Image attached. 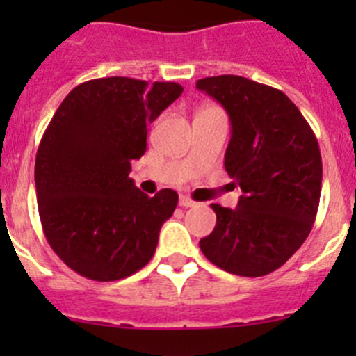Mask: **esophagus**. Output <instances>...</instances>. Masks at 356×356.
<instances>
[{
    "instance_id": "esophagus-1",
    "label": "esophagus",
    "mask_w": 356,
    "mask_h": 356,
    "mask_svg": "<svg viewBox=\"0 0 356 356\" xmlns=\"http://www.w3.org/2000/svg\"><path fill=\"white\" fill-rule=\"evenodd\" d=\"M194 205H196V201H193L188 196H180V207L188 209V207H194Z\"/></svg>"
}]
</instances>
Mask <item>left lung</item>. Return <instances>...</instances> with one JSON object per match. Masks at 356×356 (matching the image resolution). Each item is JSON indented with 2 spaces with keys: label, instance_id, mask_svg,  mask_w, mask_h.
Wrapping results in <instances>:
<instances>
[{
  "label": "left lung",
  "instance_id": "obj_1",
  "mask_svg": "<svg viewBox=\"0 0 356 356\" xmlns=\"http://www.w3.org/2000/svg\"><path fill=\"white\" fill-rule=\"evenodd\" d=\"M196 87L228 112L225 168L242 191L237 209L210 205L217 222L200 248L226 273L269 275L300 250L316 221L323 181L316 134L275 87L235 74L203 78Z\"/></svg>",
  "mask_w": 356,
  "mask_h": 356
}]
</instances>
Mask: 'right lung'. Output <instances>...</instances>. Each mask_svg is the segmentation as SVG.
<instances>
[{"label": "right lung", "instance_id": "obj_1", "mask_svg": "<svg viewBox=\"0 0 356 356\" xmlns=\"http://www.w3.org/2000/svg\"><path fill=\"white\" fill-rule=\"evenodd\" d=\"M181 92L175 81L97 78L56 108L37 149V205L49 246L78 275L115 282L153 259L178 194L139 191L131 160L146 153L147 124Z\"/></svg>", "mask_w": 356, "mask_h": 356}]
</instances>
